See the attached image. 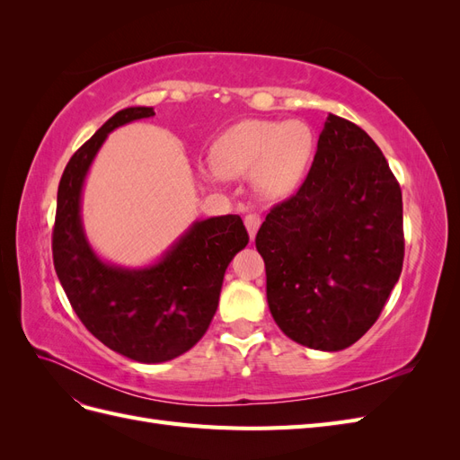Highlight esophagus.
I'll use <instances>...</instances> for the list:
<instances>
[{
	"mask_svg": "<svg viewBox=\"0 0 460 460\" xmlns=\"http://www.w3.org/2000/svg\"><path fill=\"white\" fill-rule=\"evenodd\" d=\"M243 222H245V228H247L249 238L255 240L257 230H259V226H261V217L255 215V213H252V215H247V217L243 218Z\"/></svg>",
	"mask_w": 460,
	"mask_h": 460,
	"instance_id": "1",
	"label": "esophagus"
}]
</instances>
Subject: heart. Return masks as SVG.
Segmentation results:
<instances>
[{
  "label": "heart",
  "mask_w": 460,
  "mask_h": 460,
  "mask_svg": "<svg viewBox=\"0 0 460 460\" xmlns=\"http://www.w3.org/2000/svg\"><path fill=\"white\" fill-rule=\"evenodd\" d=\"M314 136L301 120H243L211 147V166L222 178L252 172L261 199L278 201L294 193L309 169Z\"/></svg>",
  "instance_id": "obj_1"
}]
</instances>
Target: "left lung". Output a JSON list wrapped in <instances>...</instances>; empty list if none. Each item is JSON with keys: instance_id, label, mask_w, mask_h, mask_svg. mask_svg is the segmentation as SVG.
I'll return each mask as SVG.
<instances>
[{"instance_id": "obj_1", "label": "left lung", "mask_w": 460, "mask_h": 460, "mask_svg": "<svg viewBox=\"0 0 460 460\" xmlns=\"http://www.w3.org/2000/svg\"><path fill=\"white\" fill-rule=\"evenodd\" d=\"M267 301L289 340L341 351L378 320L405 255L401 188L357 124L328 115L299 191L257 232Z\"/></svg>"}]
</instances>
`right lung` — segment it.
Segmentation results:
<instances>
[{
    "label": "right lung",
    "instance_id": "right-lung-1",
    "mask_svg": "<svg viewBox=\"0 0 460 460\" xmlns=\"http://www.w3.org/2000/svg\"><path fill=\"white\" fill-rule=\"evenodd\" d=\"M155 115L127 107L111 117L65 166L58 190L53 264L75 313L93 336L136 363L155 365L196 345L217 313L222 280L249 235L238 215L191 222L146 267H120L95 253L82 222V190L107 136Z\"/></svg>",
    "mask_w": 460,
    "mask_h": 460
}]
</instances>
